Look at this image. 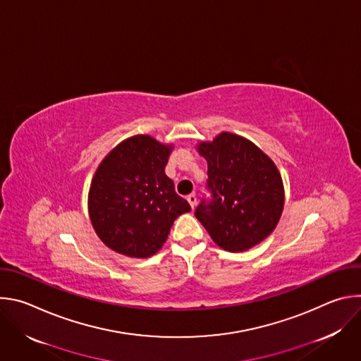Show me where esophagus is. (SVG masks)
Returning <instances> with one entry per match:
<instances>
[{
  "label": "esophagus",
  "mask_w": 361,
  "mask_h": 361,
  "mask_svg": "<svg viewBox=\"0 0 361 361\" xmlns=\"http://www.w3.org/2000/svg\"><path fill=\"white\" fill-rule=\"evenodd\" d=\"M187 201H188V204H190V207L194 210V209H195V204H197V197H195L194 194H190V195L187 197Z\"/></svg>",
  "instance_id": "obj_1"
}]
</instances>
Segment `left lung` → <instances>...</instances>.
Returning a JSON list of instances; mask_svg holds the SVG:
<instances>
[{"instance_id":"8db88e82","label":"left lung","mask_w":361,"mask_h":361,"mask_svg":"<svg viewBox=\"0 0 361 361\" xmlns=\"http://www.w3.org/2000/svg\"><path fill=\"white\" fill-rule=\"evenodd\" d=\"M207 161L212 201L195 210L197 220L226 251L241 252L266 240L284 209V185L274 161L250 140L223 131L200 141Z\"/></svg>"}]
</instances>
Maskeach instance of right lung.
Returning <instances> with one entry per match:
<instances>
[{
    "mask_svg": "<svg viewBox=\"0 0 361 361\" xmlns=\"http://www.w3.org/2000/svg\"><path fill=\"white\" fill-rule=\"evenodd\" d=\"M173 148L137 134L99 163L88 191V214L99 240L113 251L134 259L154 255L174 220L191 212L164 171Z\"/></svg>",
    "mask_w": 361,
    "mask_h": 361,
    "instance_id": "1",
    "label": "right lung"
}]
</instances>
